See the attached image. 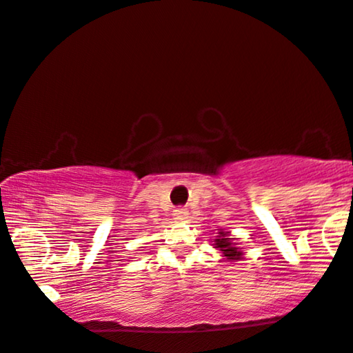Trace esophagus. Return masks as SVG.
Here are the masks:
<instances>
[{
  "instance_id": "34e87169",
  "label": "esophagus",
  "mask_w": 353,
  "mask_h": 353,
  "mask_svg": "<svg viewBox=\"0 0 353 353\" xmlns=\"http://www.w3.org/2000/svg\"><path fill=\"white\" fill-rule=\"evenodd\" d=\"M187 218H189V211H187L185 208L174 210V219H176L177 223H184Z\"/></svg>"
}]
</instances>
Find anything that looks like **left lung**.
<instances>
[{
  "mask_svg": "<svg viewBox=\"0 0 353 353\" xmlns=\"http://www.w3.org/2000/svg\"><path fill=\"white\" fill-rule=\"evenodd\" d=\"M216 237L213 239V247L216 250H219L221 256H223V261H241L245 256V252L242 250L241 245H239L237 239L231 236V232L224 231V229H214Z\"/></svg>",
  "mask_w": 353,
  "mask_h": 353,
  "instance_id": "1",
  "label": "left lung"
}]
</instances>
